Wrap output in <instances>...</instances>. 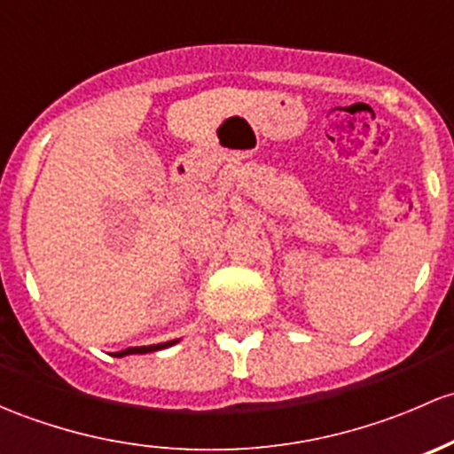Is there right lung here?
<instances>
[{
    "instance_id": "add662e5",
    "label": "right lung",
    "mask_w": 454,
    "mask_h": 454,
    "mask_svg": "<svg viewBox=\"0 0 454 454\" xmlns=\"http://www.w3.org/2000/svg\"><path fill=\"white\" fill-rule=\"evenodd\" d=\"M181 339H175V340H166V343H157V345H142V348H126V349H122V352H115V354H111V356H118V358H122V356H129V354H151V352H159V349H166V348H170V345H175V343H179Z\"/></svg>"
}]
</instances>
